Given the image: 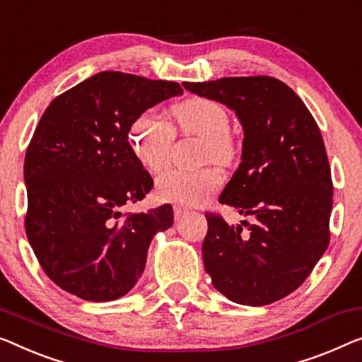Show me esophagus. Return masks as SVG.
Here are the masks:
<instances>
[{
  "mask_svg": "<svg viewBox=\"0 0 362 362\" xmlns=\"http://www.w3.org/2000/svg\"><path fill=\"white\" fill-rule=\"evenodd\" d=\"M185 214H187V209L185 208L174 206V218H175V221H180Z\"/></svg>",
  "mask_w": 362,
  "mask_h": 362,
  "instance_id": "obj_1",
  "label": "esophagus"
}]
</instances>
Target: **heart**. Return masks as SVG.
I'll use <instances>...</instances> for the list:
<instances>
[{"mask_svg": "<svg viewBox=\"0 0 362 362\" xmlns=\"http://www.w3.org/2000/svg\"><path fill=\"white\" fill-rule=\"evenodd\" d=\"M174 125L185 136L202 138V160L221 167L233 165L240 154V139L230 128V113L221 102L192 97L172 107ZM128 139L136 158L151 170H159L169 160L175 129L154 110H144L129 125ZM223 177L214 167L197 170L172 167L156 180V193L163 202L197 206L219 190Z\"/></svg>", "mask_w": 362, "mask_h": 362, "instance_id": "obj_1", "label": "heart"}]
</instances>
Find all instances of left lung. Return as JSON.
I'll use <instances>...</instances> for the list:
<instances>
[{
	"instance_id": "1",
	"label": "left lung",
	"mask_w": 362,
	"mask_h": 362,
	"mask_svg": "<svg viewBox=\"0 0 362 362\" xmlns=\"http://www.w3.org/2000/svg\"><path fill=\"white\" fill-rule=\"evenodd\" d=\"M235 110L244 127L242 163L219 203L249 216L229 226L206 211L203 263L213 286L244 305H267L305 281L330 244L333 182L315 118L272 76L183 83Z\"/></svg>"
}]
</instances>
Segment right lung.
<instances>
[{"mask_svg": "<svg viewBox=\"0 0 362 362\" xmlns=\"http://www.w3.org/2000/svg\"><path fill=\"white\" fill-rule=\"evenodd\" d=\"M182 93L172 81L102 71L43 112L24 160V224L42 269L66 293L94 302L125 296L146 267L151 239L174 223L170 204L120 209L154 187L128 141L129 125Z\"/></svg>", "mask_w": 362, "mask_h": 362, "instance_id": "right-lung-1", "label": "right lung"}]
</instances>
